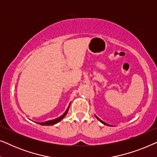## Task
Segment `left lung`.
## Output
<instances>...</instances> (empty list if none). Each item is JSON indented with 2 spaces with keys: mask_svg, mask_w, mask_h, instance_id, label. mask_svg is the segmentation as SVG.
I'll list each match as a JSON object with an SVG mask.
<instances>
[{
  "mask_svg": "<svg viewBox=\"0 0 157 157\" xmlns=\"http://www.w3.org/2000/svg\"><path fill=\"white\" fill-rule=\"evenodd\" d=\"M95 117H96V119H97L98 120V121H99L100 122H101V123H102V124H104V125H106V126H111V125H109V124H108L105 123V122H104V121H101V119H99V118H98L97 117H96V115H95Z\"/></svg>",
  "mask_w": 157,
  "mask_h": 157,
  "instance_id": "left-lung-1",
  "label": "left lung"
}]
</instances>
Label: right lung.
Listing matches in <instances>:
<instances>
[{"label": "right lung", "mask_w": 157, "mask_h": 157, "mask_svg": "<svg viewBox=\"0 0 157 157\" xmlns=\"http://www.w3.org/2000/svg\"><path fill=\"white\" fill-rule=\"evenodd\" d=\"M70 105H71V103H70L69 106H68V109H66V111H65V113H64L63 115H61V117H59V118H57V119H53V120H50V121H45V122H42V123H38V122H37V124H40V125H42V126H51V125H54V124L59 123V122L61 121V120L63 119V118L66 117V115L67 114L68 109H69Z\"/></svg>", "instance_id": "1"}]
</instances>
